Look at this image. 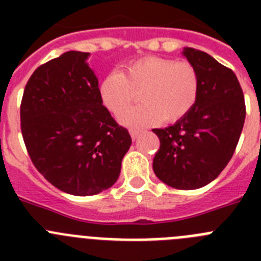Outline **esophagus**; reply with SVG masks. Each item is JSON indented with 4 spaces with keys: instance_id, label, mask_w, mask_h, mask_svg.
<instances>
[{
    "instance_id": "34e87169",
    "label": "esophagus",
    "mask_w": 261,
    "mask_h": 261,
    "mask_svg": "<svg viewBox=\"0 0 261 261\" xmlns=\"http://www.w3.org/2000/svg\"><path fill=\"white\" fill-rule=\"evenodd\" d=\"M129 133H130V137H132V140L135 141L136 138L138 137V135L141 133V130H140V129H130V130H129Z\"/></svg>"
}]
</instances>
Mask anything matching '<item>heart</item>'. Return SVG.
Instances as JSON below:
<instances>
[{
	"label": "heart",
	"instance_id": "obj_1",
	"mask_svg": "<svg viewBox=\"0 0 261 261\" xmlns=\"http://www.w3.org/2000/svg\"><path fill=\"white\" fill-rule=\"evenodd\" d=\"M199 74L192 64L149 56L111 71L99 85V96L108 111L120 115L137 99L144 103L125 111L120 121L128 126L175 123L186 116L199 95Z\"/></svg>",
	"mask_w": 261,
	"mask_h": 261
}]
</instances>
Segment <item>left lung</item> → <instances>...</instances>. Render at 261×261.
<instances>
[{
	"label": "left lung",
	"instance_id": "8db88e82",
	"mask_svg": "<svg viewBox=\"0 0 261 261\" xmlns=\"http://www.w3.org/2000/svg\"><path fill=\"white\" fill-rule=\"evenodd\" d=\"M199 74L192 110L174 125L153 129L161 147L153 161L159 180L176 190H197L213 181L238 145L246 106L238 78L208 53L181 52Z\"/></svg>",
	"mask_w": 261,
	"mask_h": 261
}]
</instances>
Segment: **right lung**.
<instances>
[{
	"mask_svg": "<svg viewBox=\"0 0 261 261\" xmlns=\"http://www.w3.org/2000/svg\"><path fill=\"white\" fill-rule=\"evenodd\" d=\"M90 53L69 50L39 66L20 105V128L32 163L50 184L93 196L116 183L132 138L99 96Z\"/></svg>",
	"mask_w": 261,
	"mask_h": 261,
	"instance_id": "right-lung-1",
	"label": "right lung"
}]
</instances>
